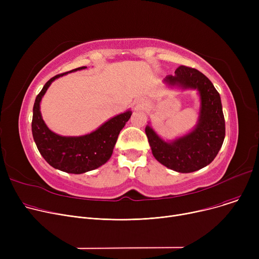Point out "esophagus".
<instances>
[{
    "instance_id": "obj_1",
    "label": "esophagus",
    "mask_w": 259,
    "mask_h": 259,
    "mask_svg": "<svg viewBox=\"0 0 259 259\" xmlns=\"http://www.w3.org/2000/svg\"><path fill=\"white\" fill-rule=\"evenodd\" d=\"M143 104H145L144 101H139V102H138V105H139V106H141V105H143Z\"/></svg>"
}]
</instances>
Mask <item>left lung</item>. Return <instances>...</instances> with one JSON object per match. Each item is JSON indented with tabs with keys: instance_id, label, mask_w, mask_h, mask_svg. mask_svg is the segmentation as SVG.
I'll return each instance as SVG.
<instances>
[{
	"instance_id": "8db88e82",
	"label": "left lung",
	"mask_w": 259,
	"mask_h": 259,
	"mask_svg": "<svg viewBox=\"0 0 259 259\" xmlns=\"http://www.w3.org/2000/svg\"><path fill=\"white\" fill-rule=\"evenodd\" d=\"M164 83L182 90H197L199 113L193 130L173 141L162 140L151 126L147 125L145 131L152 154L161 165L176 172L197 171L212 162L225 140L221 95L205 74L186 66H180L174 75L166 76Z\"/></svg>"
}]
</instances>
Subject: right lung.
<instances>
[{"label":"right lung","instance_id":"add662e5","mask_svg":"<svg viewBox=\"0 0 259 259\" xmlns=\"http://www.w3.org/2000/svg\"><path fill=\"white\" fill-rule=\"evenodd\" d=\"M58 74L50 78L37 94L33 105L32 135L38 151L48 164L63 172L81 174L106 164L111 157L120 130L129 120L132 111L127 110L105 121L97 130L79 137H63L51 131L40 113V101L54 79L77 70Z\"/></svg>","mask_w":259,"mask_h":259}]
</instances>
